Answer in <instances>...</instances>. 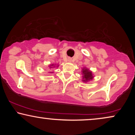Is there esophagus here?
<instances>
[{
    "mask_svg": "<svg viewBox=\"0 0 135 135\" xmlns=\"http://www.w3.org/2000/svg\"><path fill=\"white\" fill-rule=\"evenodd\" d=\"M68 61H69V62H71V61H72V60H71V58H68Z\"/></svg>",
    "mask_w": 135,
    "mask_h": 135,
    "instance_id": "obj_1",
    "label": "esophagus"
}]
</instances>
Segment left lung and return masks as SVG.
Wrapping results in <instances>:
<instances>
[{
	"mask_svg": "<svg viewBox=\"0 0 135 135\" xmlns=\"http://www.w3.org/2000/svg\"><path fill=\"white\" fill-rule=\"evenodd\" d=\"M82 82H88L90 80H92L94 78V75L93 74L92 71H90L89 69L84 67L82 68Z\"/></svg>",
	"mask_w": 135,
	"mask_h": 135,
	"instance_id": "1",
	"label": "left lung"
}]
</instances>
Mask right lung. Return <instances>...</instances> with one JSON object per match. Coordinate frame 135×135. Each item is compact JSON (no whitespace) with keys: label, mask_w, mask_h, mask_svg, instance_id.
<instances>
[{"label":"right lung","mask_w":135,"mask_h":135,"mask_svg":"<svg viewBox=\"0 0 135 135\" xmlns=\"http://www.w3.org/2000/svg\"><path fill=\"white\" fill-rule=\"evenodd\" d=\"M60 65H58V64H50L49 66V67L50 69H53V68H58V66ZM50 73H53V72H50Z\"/></svg>","instance_id":"obj_1"}]
</instances>
